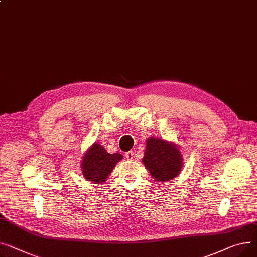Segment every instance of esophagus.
I'll use <instances>...</instances> for the list:
<instances>
[{"label": "esophagus", "instance_id": "34e87169", "mask_svg": "<svg viewBox=\"0 0 257 257\" xmlns=\"http://www.w3.org/2000/svg\"><path fill=\"white\" fill-rule=\"evenodd\" d=\"M126 158H127L128 160H133V158H134V152H133V151L127 152V153H126Z\"/></svg>", "mask_w": 257, "mask_h": 257}]
</instances>
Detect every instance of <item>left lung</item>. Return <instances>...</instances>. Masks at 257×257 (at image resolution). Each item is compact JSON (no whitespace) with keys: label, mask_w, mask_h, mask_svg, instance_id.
I'll return each instance as SVG.
<instances>
[{"label":"left lung","mask_w":257,"mask_h":257,"mask_svg":"<svg viewBox=\"0 0 257 257\" xmlns=\"http://www.w3.org/2000/svg\"><path fill=\"white\" fill-rule=\"evenodd\" d=\"M143 163L157 182H166L179 176L183 167V155L173 142L150 136L146 141Z\"/></svg>","instance_id":"1"}]
</instances>
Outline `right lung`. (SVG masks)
<instances>
[{"instance_id": "right-lung-1", "label": "right lung", "mask_w": 257, "mask_h": 257, "mask_svg": "<svg viewBox=\"0 0 257 257\" xmlns=\"http://www.w3.org/2000/svg\"><path fill=\"white\" fill-rule=\"evenodd\" d=\"M122 159V154H109L103 146L95 143L82 156L80 163L82 176L85 180L94 184H103L108 179L115 164Z\"/></svg>"}]
</instances>
